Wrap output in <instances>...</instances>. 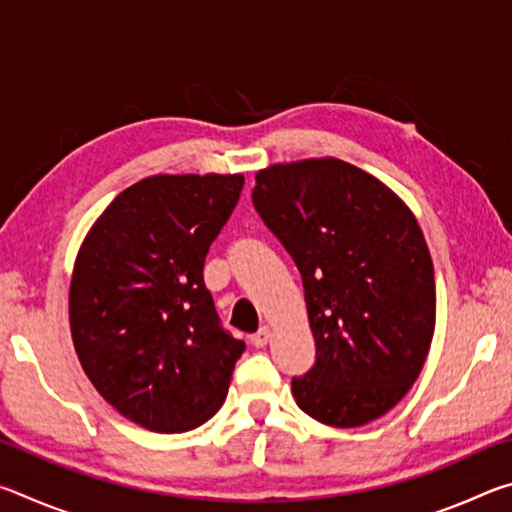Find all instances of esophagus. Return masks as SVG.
<instances>
[{
  "instance_id": "obj_1",
  "label": "esophagus",
  "mask_w": 512,
  "mask_h": 512,
  "mask_svg": "<svg viewBox=\"0 0 512 512\" xmlns=\"http://www.w3.org/2000/svg\"><path fill=\"white\" fill-rule=\"evenodd\" d=\"M250 341H253L255 348H264V345H266L268 341H271V329H268L266 325L259 327L257 332H255L253 336H250Z\"/></svg>"
}]
</instances>
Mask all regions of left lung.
Segmentation results:
<instances>
[{"label":"left lung","mask_w":512,"mask_h":512,"mask_svg":"<svg viewBox=\"0 0 512 512\" xmlns=\"http://www.w3.org/2000/svg\"><path fill=\"white\" fill-rule=\"evenodd\" d=\"M255 210L302 275L316 363L291 381L329 427L381 418L420 377L436 327V282L415 214L339 158L257 171Z\"/></svg>","instance_id":"1"}]
</instances>
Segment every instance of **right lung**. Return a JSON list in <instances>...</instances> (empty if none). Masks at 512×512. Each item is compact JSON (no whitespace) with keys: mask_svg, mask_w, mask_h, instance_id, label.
Instances as JSON below:
<instances>
[{"mask_svg":"<svg viewBox=\"0 0 512 512\" xmlns=\"http://www.w3.org/2000/svg\"><path fill=\"white\" fill-rule=\"evenodd\" d=\"M241 189V173L149 176L103 210L76 255L74 350L103 400L149 431L210 420L246 348L221 329L203 282Z\"/></svg>","mask_w":512,"mask_h":512,"instance_id":"add662e5","label":"right lung"}]
</instances>
